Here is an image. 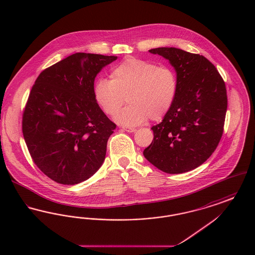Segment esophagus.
<instances>
[{
  "mask_svg": "<svg viewBox=\"0 0 255 255\" xmlns=\"http://www.w3.org/2000/svg\"><path fill=\"white\" fill-rule=\"evenodd\" d=\"M122 130L126 131V132H129V133H133L136 131L135 128H132V127H122Z\"/></svg>",
  "mask_w": 255,
  "mask_h": 255,
  "instance_id": "esophagus-1",
  "label": "esophagus"
}]
</instances>
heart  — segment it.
<instances>
[{
  "mask_svg": "<svg viewBox=\"0 0 255 255\" xmlns=\"http://www.w3.org/2000/svg\"><path fill=\"white\" fill-rule=\"evenodd\" d=\"M178 86L177 74L169 67L127 58L112 70L111 81L97 79L94 97L100 109L114 117L126 97L130 104L116 117V122L125 126H136L148 119H163L175 102Z\"/></svg>",
  "mask_w": 255,
  "mask_h": 255,
  "instance_id": "1",
  "label": "heart"
}]
</instances>
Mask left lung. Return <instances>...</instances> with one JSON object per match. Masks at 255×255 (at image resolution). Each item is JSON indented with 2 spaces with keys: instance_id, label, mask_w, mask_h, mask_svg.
<instances>
[{
  "instance_id": "1",
  "label": "left lung",
  "mask_w": 255,
  "mask_h": 255,
  "mask_svg": "<svg viewBox=\"0 0 255 255\" xmlns=\"http://www.w3.org/2000/svg\"><path fill=\"white\" fill-rule=\"evenodd\" d=\"M169 60L178 93L169 113L151 129L146 159L165 173L180 174L203 164L217 148L228 108L226 84L205 56L176 48L149 50Z\"/></svg>"
}]
</instances>
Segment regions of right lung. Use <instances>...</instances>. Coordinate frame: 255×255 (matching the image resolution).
I'll use <instances>...</instances> for the list:
<instances>
[{
	"mask_svg": "<svg viewBox=\"0 0 255 255\" xmlns=\"http://www.w3.org/2000/svg\"><path fill=\"white\" fill-rule=\"evenodd\" d=\"M117 56L77 52L39 74L26 101L22 130L37 167L61 184H76L102 165L117 125L97 105V73Z\"/></svg>",
	"mask_w": 255,
	"mask_h": 255,
	"instance_id": "right-lung-1",
	"label": "right lung"
}]
</instances>
